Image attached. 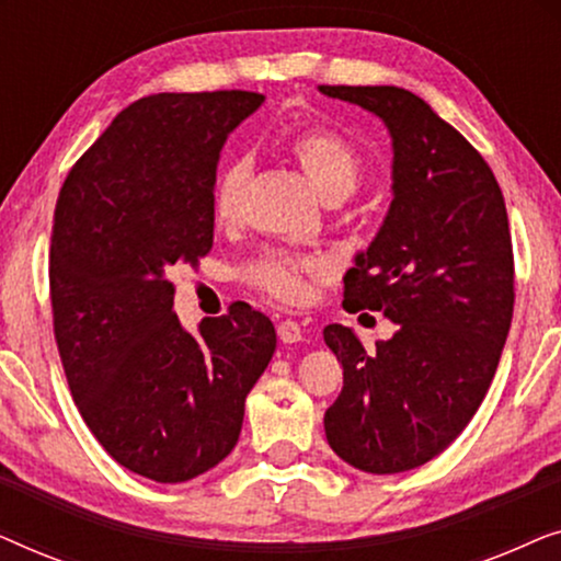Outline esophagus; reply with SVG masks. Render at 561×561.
I'll list each match as a JSON object with an SVG mask.
<instances>
[{
  "mask_svg": "<svg viewBox=\"0 0 561 561\" xmlns=\"http://www.w3.org/2000/svg\"><path fill=\"white\" fill-rule=\"evenodd\" d=\"M278 336H280V342H286V344L301 342L304 340V329H301V324H298V321L286 319V321H280V324H278Z\"/></svg>",
  "mask_w": 561,
  "mask_h": 561,
  "instance_id": "1",
  "label": "esophagus"
}]
</instances>
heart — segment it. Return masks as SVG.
<instances>
[{"label": "heart", "instance_id": "obj_1", "mask_svg": "<svg viewBox=\"0 0 561 561\" xmlns=\"http://www.w3.org/2000/svg\"><path fill=\"white\" fill-rule=\"evenodd\" d=\"M286 148L290 158L301 165L309 181L324 198H344L357 188L363 175V158L355 145L336 129L313 127L288 137ZM248 179V165L232 160L221 168L211 191V209L219 221H232L240 214L242 188ZM321 273V265L311 257L288 255V252H263L257 260L244 267V278L263 294L278 301L296 304L309 296V275Z\"/></svg>", "mask_w": 561, "mask_h": 561}]
</instances>
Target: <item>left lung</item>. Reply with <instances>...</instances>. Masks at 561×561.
Wrapping results in <instances>:
<instances>
[{
	"label": "left lung",
	"instance_id": "obj_1",
	"mask_svg": "<svg viewBox=\"0 0 561 561\" xmlns=\"http://www.w3.org/2000/svg\"><path fill=\"white\" fill-rule=\"evenodd\" d=\"M393 137V202L344 275V309L382 311L398 332L367 352L329 324L342 393L324 413L344 462L393 474L442 455L470 424L513 319V244L493 171L424 99L398 87H319Z\"/></svg>",
	"mask_w": 561,
	"mask_h": 561
}]
</instances>
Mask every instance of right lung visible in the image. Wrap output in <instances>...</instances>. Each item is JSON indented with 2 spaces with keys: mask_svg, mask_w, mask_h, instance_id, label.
Listing matches in <instances>:
<instances>
[{
  "mask_svg": "<svg viewBox=\"0 0 561 561\" xmlns=\"http://www.w3.org/2000/svg\"><path fill=\"white\" fill-rule=\"evenodd\" d=\"M263 102L240 89L137 99L60 186L48 265L60 363L96 442L148 480L186 482L234 449L275 352L255 309L188 334L168 280L209 255L219 152Z\"/></svg>",
  "mask_w": 561,
  "mask_h": 561,
  "instance_id": "obj_1",
  "label": "right lung"
}]
</instances>
